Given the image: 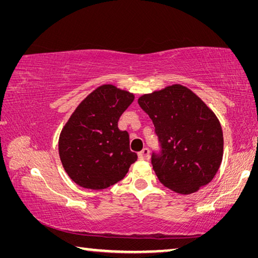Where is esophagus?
I'll use <instances>...</instances> for the list:
<instances>
[{
    "instance_id": "esophagus-1",
    "label": "esophagus",
    "mask_w": 258,
    "mask_h": 258,
    "mask_svg": "<svg viewBox=\"0 0 258 258\" xmlns=\"http://www.w3.org/2000/svg\"><path fill=\"white\" fill-rule=\"evenodd\" d=\"M139 157L141 159H149L150 157V151L148 148H143V149L139 152Z\"/></svg>"
}]
</instances>
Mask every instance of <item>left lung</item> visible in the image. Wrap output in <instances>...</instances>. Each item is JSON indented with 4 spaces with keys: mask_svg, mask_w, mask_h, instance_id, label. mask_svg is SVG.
<instances>
[{
    "mask_svg": "<svg viewBox=\"0 0 258 258\" xmlns=\"http://www.w3.org/2000/svg\"><path fill=\"white\" fill-rule=\"evenodd\" d=\"M138 102L155 125L161 152L152 154L163 184L189 195L208 184L223 159V131L215 113L190 89L173 84L143 94Z\"/></svg>",
    "mask_w": 258,
    "mask_h": 258,
    "instance_id": "8db88e82",
    "label": "left lung"
}]
</instances>
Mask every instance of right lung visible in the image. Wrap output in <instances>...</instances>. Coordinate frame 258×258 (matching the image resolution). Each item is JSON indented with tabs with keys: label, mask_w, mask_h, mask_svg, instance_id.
<instances>
[{
	"label": "right lung",
	"mask_w": 258,
	"mask_h": 258,
	"mask_svg": "<svg viewBox=\"0 0 258 258\" xmlns=\"http://www.w3.org/2000/svg\"><path fill=\"white\" fill-rule=\"evenodd\" d=\"M134 94L103 84L78 104L61 130L59 156L72 180L85 189L102 190L123 180L138 155L118 120Z\"/></svg>",
	"instance_id": "add662e5"
}]
</instances>
